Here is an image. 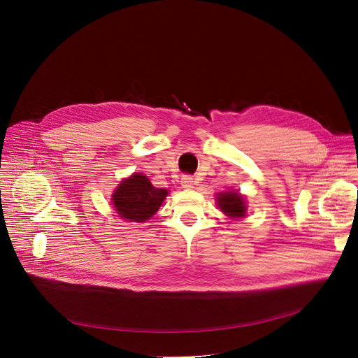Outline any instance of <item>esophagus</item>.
<instances>
[{
  "label": "esophagus",
  "instance_id": "1",
  "mask_svg": "<svg viewBox=\"0 0 358 358\" xmlns=\"http://www.w3.org/2000/svg\"><path fill=\"white\" fill-rule=\"evenodd\" d=\"M181 184H182L184 188H192L194 181H192V178H191L189 176H184V177L181 178Z\"/></svg>",
  "mask_w": 358,
  "mask_h": 358
}]
</instances>
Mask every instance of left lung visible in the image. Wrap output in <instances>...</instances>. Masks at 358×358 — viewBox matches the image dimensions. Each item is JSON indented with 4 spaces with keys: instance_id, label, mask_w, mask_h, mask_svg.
<instances>
[{
    "instance_id": "obj_1",
    "label": "left lung",
    "mask_w": 358,
    "mask_h": 358,
    "mask_svg": "<svg viewBox=\"0 0 358 358\" xmlns=\"http://www.w3.org/2000/svg\"><path fill=\"white\" fill-rule=\"evenodd\" d=\"M217 199L220 210H222V213H225L231 218H239L245 215V202L241 194L234 191H225L220 194Z\"/></svg>"
}]
</instances>
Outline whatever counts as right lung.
<instances>
[{
    "label": "right lung",
    "instance_id": "obj_1",
    "mask_svg": "<svg viewBox=\"0 0 358 358\" xmlns=\"http://www.w3.org/2000/svg\"><path fill=\"white\" fill-rule=\"evenodd\" d=\"M167 194L166 188L152 187L145 176L133 174L119 184L112 199L120 218L144 222L159 211Z\"/></svg>",
    "mask_w": 358,
    "mask_h": 358
}]
</instances>
